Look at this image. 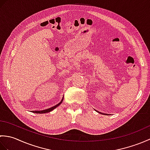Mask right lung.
I'll list each match as a JSON object with an SVG mask.
<instances>
[{
  "mask_svg": "<svg viewBox=\"0 0 150 150\" xmlns=\"http://www.w3.org/2000/svg\"><path fill=\"white\" fill-rule=\"evenodd\" d=\"M62 100L63 99H62V100L60 102V103L58 104L55 105V106H53L52 108H49V109H46V110H42V111H33L32 112L33 113H48V112H50V111H52V110H53L54 109H55V108H57L58 106H59V105L61 104L62 103Z\"/></svg>",
  "mask_w": 150,
  "mask_h": 150,
  "instance_id": "add662e5",
  "label": "right lung"
}]
</instances>
